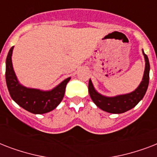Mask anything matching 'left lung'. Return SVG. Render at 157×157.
Instances as JSON below:
<instances>
[{"mask_svg":"<svg viewBox=\"0 0 157 157\" xmlns=\"http://www.w3.org/2000/svg\"><path fill=\"white\" fill-rule=\"evenodd\" d=\"M143 53L146 62L143 81H141L139 87L131 93L116 97H105L98 94L94 88L90 80L89 81V93L91 99L100 109L110 113L120 114L132 109L144 98L148 87L150 64L147 54H144V51Z\"/></svg>","mask_w":157,"mask_h":157,"instance_id":"8db88e82","label":"left lung"}]
</instances>
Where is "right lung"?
<instances>
[{"label":"right lung","instance_id":"right-lung-1","mask_svg":"<svg viewBox=\"0 0 157 157\" xmlns=\"http://www.w3.org/2000/svg\"><path fill=\"white\" fill-rule=\"evenodd\" d=\"M11 47L6 58V80L11 98L23 109L34 114H43L54 110L63 98L65 89L70 77L64 80L50 91H41L36 89L26 88L18 83L12 65Z\"/></svg>","mask_w":157,"mask_h":157}]
</instances>
